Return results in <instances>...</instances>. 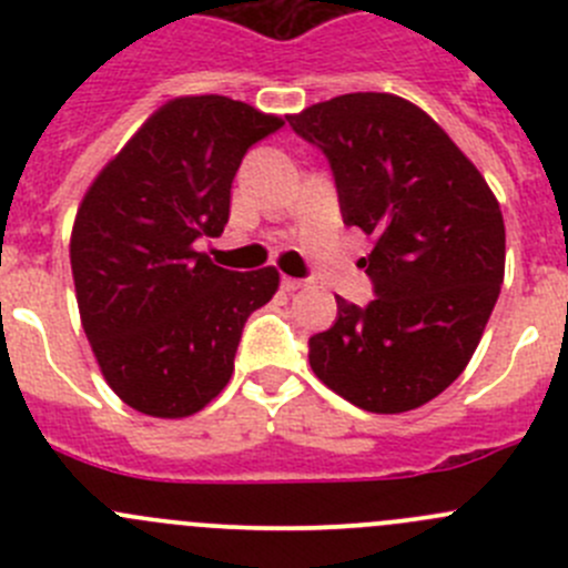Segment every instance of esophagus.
Here are the masks:
<instances>
[{"label":"esophagus","instance_id":"esophagus-1","mask_svg":"<svg viewBox=\"0 0 568 568\" xmlns=\"http://www.w3.org/2000/svg\"><path fill=\"white\" fill-rule=\"evenodd\" d=\"M280 285H283V291H300V288H305L307 280H300V277H283V280H280Z\"/></svg>","mask_w":568,"mask_h":568}]
</instances>
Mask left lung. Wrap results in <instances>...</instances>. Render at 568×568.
<instances>
[{
    "label": "left lung",
    "mask_w": 568,
    "mask_h": 568,
    "mask_svg": "<svg viewBox=\"0 0 568 568\" xmlns=\"http://www.w3.org/2000/svg\"><path fill=\"white\" fill-rule=\"evenodd\" d=\"M335 175L346 225L374 236L365 307L337 296L311 368L376 415L417 409L467 368L506 272V225L484 175L420 106L348 93L288 114Z\"/></svg>",
    "instance_id": "8db88e82"
}]
</instances>
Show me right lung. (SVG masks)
I'll use <instances>...</instances> for the list:
<instances>
[{
  "mask_svg": "<svg viewBox=\"0 0 568 568\" xmlns=\"http://www.w3.org/2000/svg\"><path fill=\"white\" fill-rule=\"evenodd\" d=\"M283 125L225 95L168 101L84 194L71 233L79 316L106 385L131 409L189 417L225 390L274 266L231 272L194 250L231 216L244 153Z\"/></svg>",
  "mask_w": 568,
  "mask_h": 568,
  "instance_id": "right-lung-1",
  "label": "right lung"
}]
</instances>
